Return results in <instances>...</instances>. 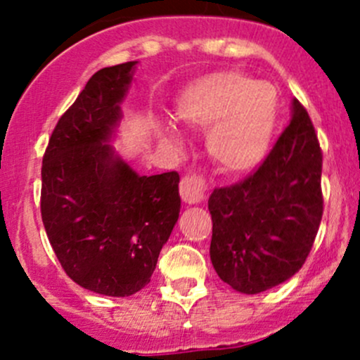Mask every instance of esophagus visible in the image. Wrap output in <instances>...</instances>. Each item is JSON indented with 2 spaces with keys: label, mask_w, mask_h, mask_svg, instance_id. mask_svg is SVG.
<instances>
[{
  "label": "esophagus",
  "mask_w": 360,
  "mask_h": 360,
  "mask_svg": "<svg viewBox=\"0 0 360 360\" xmlns=\"http://www.w3.org/2000/svg\"><path fill=\"white\" fill-rule=\"evenodd\" d=\"M179 191L186 203H198L207 197V183L198 174H186L181 179Z\"/></svg>",
  "instance_id": "obj_1"
}]
</instances>
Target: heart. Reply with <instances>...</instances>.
<instances>
[{
	"label": "heart",
	"instance_id": "obj_1",
	"mask_svg": "<svg viewBox=\"0 0 360 360\" xmlns=\"http://www.w3.org/2000/svg\"><path fill=\"white\" fill-rule=\"evenodd\" d=\"M177 115L207 129V150L230 174L256 169L266 157L277 122V92L238 71L214 72L188 86Z\"/></svg>",
	"mask_w": 360,
	"mask_h": 360
}]
</instances>
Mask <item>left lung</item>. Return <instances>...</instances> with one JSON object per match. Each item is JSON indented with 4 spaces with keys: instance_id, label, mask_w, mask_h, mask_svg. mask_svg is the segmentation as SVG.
Wrapping results in <instances>:
<instances>
[{
    "instance_id": "8db88e82",
    "label": "left lung",
    "mask_w": 360,
    "mask_h": 360,
    "mask_svg": "<svg viewBox=\"0 0 360 360\" xmlns=\"http://www.w3.org/2000/svg\"><path fill=\"white\" fill-rule=\"evenodd\" d=\"M322 150L303 104L245 179L214 190L210 261L237 291L257 294L291 278L307 261L324 212Z\"/></svg>"
}]
</instances>
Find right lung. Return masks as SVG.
<instances>
[{
	"label": "right lung",
	"instance_id": "1",
	"mask_svg": "<svg viewBox=\"0 0 360 360\" xmlns=\"http://www.w3.org/2000/svg\"><path fill=\"white\" fill-rule=\"evenodd\" d=\"M132 63L97 71L57 122L41 165V219L60 266L82 288L130 296L150 282L179 217V174L139 176L104 144Z\"/></svg>",
	"mask_w": 360,
	"mask_h": 360
}]
</instances>
